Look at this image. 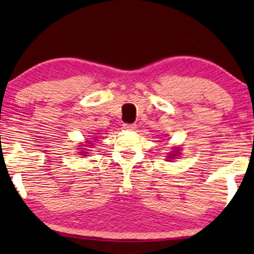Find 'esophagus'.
<instances>
[{
    "instance_id": "1",
    "label": "esophagus",
    "mask_w": 254,
    "mask_h": 254,
    "mask_svg": "<svg viewBox=\"0 0 254 254\" xmlns=\"http://www.w3.org/2000/svg\"><path fill=\"white\" fill-rule=\"evenodd\" d=\"M123 127L126 128V130L133 131V130H135L136 126H135V124H123Z\"/></svg>"
}]
</instances>
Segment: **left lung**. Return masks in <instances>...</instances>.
<instances>
[{"mask_svg": "<svg viewBox=\"0 0 254 254\" xmlns=\"http://www.w3.org/2000/svg\"><path fill=\"white\" fill-rule=\"evenodd\" d=\"M173 150H174L173 153H170L169 156L167 157V158L169 159L168 161H170V159H174V158H176V157H178V153H179V148H175V149H173Z\"/></svg>", "mask_w": 254, "mask_h": 254, "instance_id": "obj_1", "label": "left lung"}]
</instances>
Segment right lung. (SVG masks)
I'll use <instances>...</instances> for the list:
<instances>
[{
    "instance_id": "right-lung-1",
    "label": "right lung",
    "mask_w": 254,
    "mask_h": 254,
    "mask_svg": "<svg viewBox=\"0 0 254 254\" xmlns=\"http://www.w3.org/2000/svg\"><path fill=\"white\" fill-rule=\"evenodd\" d=\"M95 134H98V133H95ZM96 137L97 136H95V137H93V139L92 140H96ZM92 142H94V141H86V142L85 143H88V144H86V145H83V147H86V148H88L87 147V145H89V147H91V145H93L94 143H92ZM78 149H81V150H85L84 148H78ZM80 153L81 154H84V156H87V153H89V152H84V151H80Z\"/></svg>"
}]
</instances>
